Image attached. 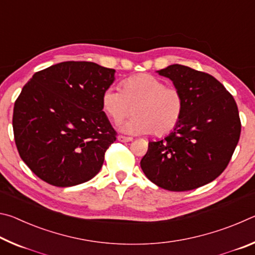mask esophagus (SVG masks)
<instances>
[{"label":"esophagus","mask_w":255,"mask_h":255,"mask_svg":"<svg viewBox=\"0 0 255 255\" xmlns=\"http://www.w3.org/2000/svg\"><path fill=\"white\" fill-rule=\"evenodd\" d=\"M118 140L122 141V143H128V141H131L132 140V138L131 137H127V136L119 135L118 136Z\"/></svg>","instance_id":"obj_1"}]
</instances>
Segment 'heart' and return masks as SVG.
I'll return each mask as SVG.
<instances>
[{
    "mask_svg": "<svg viewBox=\"0 0 255 255\" xmlns=\"http://www.w3.org/2000/svg\"><path fill=\"white\" fill-rule=\"evenodd\" d=\"M102 108L118 124L135 112V117L122 126L129 133L163 136L173 130L182 116L184 100L179 89L150 74H136L122 82V90L109 86L102 93Z\"/></svg>",
    "mask_w": 255,
    "mask_h": 255,
    "instance_id": "obj_1",
    "label": "heart"
}]
</instances>
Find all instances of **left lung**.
Returning <instances> with one entry per match:
<instances>
[{
	"instance_id": "1",
	"label": "left lung",
	"mask_w": 255,
	"mask_h": 255,
	"mask_svg": "<svg viewBox=\"0 0 255 255\" xmlns=\"http://www.w3.org/2000/svg\"><path fill=\"white\" fill-rule=\"evenodd\" d=\"M158 74L183 96L179 124L164 139L149 141L140 167L148 180L170 191H188L214 181L230 163L241 135L232 94L208 73L170 65Z\"/></svg>"
}]
</instances>
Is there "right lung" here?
<instances>
[{
  "label": "right lung",
  "mask_w": 255,
  "mask_h": 255,
  "mask_svg": "<svg viewBox=\"0 0 255 255\" xmlns=\"http://www.w3.org/2000/svg\"><path fill=\"white\" fill-rule=\"evenodd\" d=\"M115 70L92 62H63L34 73L13 109L20 157L55 187L91 180L117 132L103 112L102 93Z\"/></svg>",
  "instance_id": "add662e5"
}]
</instances>
